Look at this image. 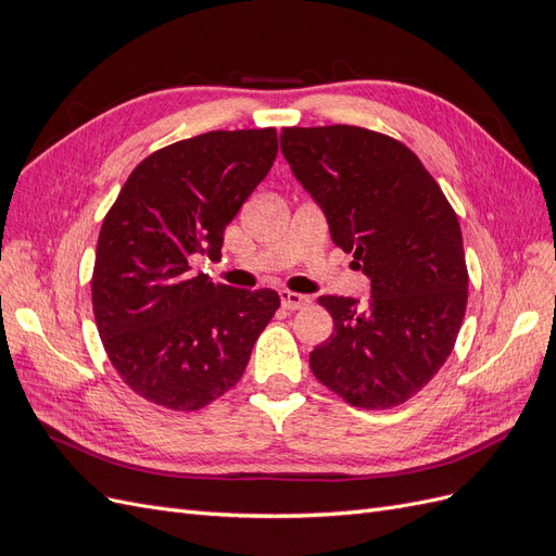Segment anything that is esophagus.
<instances>
[{
  "instance_id": "34e87169",
  "label": "esophagus",
  "mask_w": 556,
  "mask_h": 556,
  "mask_svg": "<svg viewBox=\"0 0 556 556\" xmlns=\"http://www.w3.org/2000/svg\"><path fill=\"white\" fill-rule=\"evenodd\" d=\"M280 304L282 308L288 311H299L311 304V299L304 296V294H296V292H290V290H280Z\"/></svg>"
}]
</instances>
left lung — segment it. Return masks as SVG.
I'll return each mask as SVG.
<instances>
[{
	"label": "left lung",
	"mask_w": 556,
	"mask_h": 556,
	"mask_svg": "<svg viewBox=\"0 0 556 556\" xmlns=\"http://www.w3.org/2000/svg\"><path fill=\"white\" fill-rule=\"evenodd\" d=\"M280 150L323 206L333 243L371 278V304L319 296L333 331L311 371L364 410L401 406L457 343L468 268L457 213L408 146L355 125L285 127Z\"/></svg>",
	"instance_id": "8db88e82"
}]
</instances>
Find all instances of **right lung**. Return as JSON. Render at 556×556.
Listing matches in <instances>:
<instances>
[{
	"instance_id": "right-lung-1",
	"label": "right lung",
	"mask_w": 556,
	"mask_h": 556,
	"mask_svg": "<svg viewBox=\"0 0 556 556\" xmlns=\"http://www.w3.org/2000/svg\"><path fill=\"white\" fill-rule=\"evenodd\" d=\"M278 155L274 127L206 131L137 164L99 231L92 311L106 355L134 394L199 410L229 392L280 308L274 290L192 276L220 257L227 225Z\"/></svg>"
}]
</instances>
